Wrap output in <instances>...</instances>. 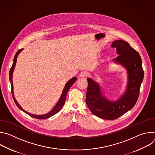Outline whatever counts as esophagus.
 Masks as SVG:
<instances>
[{"instance_id":"34e87169","label":"esophagus","mask_w":155,"mask_h":155,"mask_svg":"<svg viewBox=\"0 0 155 155\" xmlns=\"http://www.w3.org/2000/svg\"><path fill=\"white\" fill-rule=\"evenodd\" d=\"M87 75H88V74H87V72H86V71H83V72H81L80 73V77L85 78V77H86L87 76Z\"/></svg>"}]
</instances>
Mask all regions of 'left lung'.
Segmentation results:
<instances>
[{
	"instance_id": "1",
	"label": "left lung",
	"mask_w": 155,
	"mask_h": 155,
	"mask_svg": "<svg viewBox=\"0 0 155 155\" xmlns=\"http://www.w3.org/2000/svg\"><path fill=\"white\" fill-rule=\"evenodd\" d=\"M117 48L119 55L113 59L127 70V85L126 91L116 101L105 97L101 92L100 85L93 79L88 78L86 103L90 111L96 116L104 120H115L135 105L140 92L144 72L141 58L137 51L124 40H117L112 44Z\"/></svg>"
}]
</instances>
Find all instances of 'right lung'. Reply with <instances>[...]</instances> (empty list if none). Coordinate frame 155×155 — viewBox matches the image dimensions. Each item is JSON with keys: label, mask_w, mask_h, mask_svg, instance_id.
Here are the masks:
<instances>
[{"label": "right lung", "mask_w": 155, "mask_h": 155, "mask_svg": "<svg viewBox=\"0 0 155 155\" xmlns=\"http://www.w3.org/2000/svg\"><path fill=\"white\" fill-rule=\"evenodd\" d=\"M23 49H20L19 50L15 56V58H14V59H13V64H12V68L10 70V74H9V76H10V83H11V87H12V96H13V100L16 104V105H17V107L20 109L22 111H23L24 112H25L26 114L29 115V116L33 117V118H35L37 119H47V118H48L52 116H53L54 115L56 114L59 110L62 108V107H63L64 103H65V98H66V96H67V94L70 89V87L73 85V84L74 83V82L77 80V78L76 77H74L71 79H70L68 82L67 83L65 84V86H64V90L62 91V94L61 96V97L59 100V101L58 102V103L56 104V105L54 106V107L53 108V110H51V111H50L49 113L47 114H45V115H33L32 114H30V113H28V112L25 111V110H23V108H22V107L19 105V104L18 103V102L16 101V100L15 99V97L14 96V93H13V80H12V76H13V71H14V69L15 68V65H16V61H17V57L19 54V53L23 50Z\"/></svg>", "instance_id": "1"}]
</instances>
